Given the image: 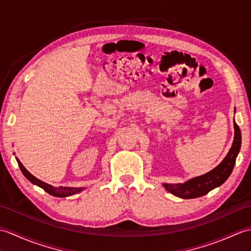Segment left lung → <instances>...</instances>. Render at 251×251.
I'll return each mask as SVG.
<instances>
[{
	"instance_id": "1",
	"label": "left lung",
	"mask_w": 251,
	"mask_h": 251,
	"mask_svg": "<svg viewBox=\"0 0 251 251\" xmlns=\"http://www.w3.org/2000/svg\"><path fill=\"white\" fill-rule=\"evenodd\" d=\"M234 129H235V136H234L232 148L228 151L226 158L215 169H212L211 172L205 175L200 176V177L186 181L184 183H165L164 186L166 190L172 194L181 197V199H196V197L207 194L208 192L214 190L217 186H220L225 182L232 173L242 145L241 129H239L235 122H234Z\"/></svg>"
}]
</instances>
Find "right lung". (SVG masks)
I'll return each instance as SVG.
<instances>
[{"label": "right lung", "mask_w": 251, "mask_h": 251, "mask_svg": "<svg viewBox=\"0 0 251 251\" xmlns=\"http://www.w3.org/2000/svg\"><path fill=\"white\" fill-rule=\"evenodd\" d=\"M17 159L18 162V165H19V168L21 172H23L25 177L28 179L30 182H32L33 184H36L37 186H40V188L43 189L44 191H46L47 193H50V195H54V196H57V197H66V196H69V195H72V194H75L77 193V192L82 191L83 189L82 188H62V186H59V188H56V186H52L49 183H45L43 182V181H41L40 179L35 178L33 175H31L28 170H26L24 165L20 163V161L18 158Z\"/></svg>", "instance_id": "obj_1"}]
</instances>
